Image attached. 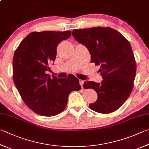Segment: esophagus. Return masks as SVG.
Returning a JSON list of instances; mask_svg holds the SVG:
<instances>
[{
  "mask_svg": "<svg viewBox=\"0 0 149 149\" xmlns=\"http://www.w3.org/2000/svg\"><path fill=\"white\" fill-rule=\"evenodd\" d=\"M79 84H80V85H81V87L82 88H83V83H84V81L83 80H81V79H79Z\"/></svg>",
  "mask_w": 149,
  "mask_h": 149,
  "instance_id": "obj_1",
  "label": "esophagus"
}]
</instances>
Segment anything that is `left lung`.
<instances>
[{
    "instance_id": "1",
    "label": "left lung",
    "mask_w": 149,
    "mask_h": 149,
    "mask_svg": "<svg viewBox=\"0 0 149 149\" xmlns=\"http://www.w3.org/2000/svg\"><path fill=\"white\" fill-rule=\"evenodd\" d=\"M72 35L88 49L91 63L100 65L98 71L102 82L92 81L83 85L85 88H93L98 94L97 100L89 107L102 114L115 111L126 101L134 87L136 62L130 43L110 27L75 29Z\"/></svg>"
}]
</instances>
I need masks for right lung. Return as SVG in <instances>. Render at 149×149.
<instances>
[{
    "instance_id": "add662e5",
    "label": "right lung",
    "mask_w": 149,
    "mask_h": 149,
    "mask_svg": "<svg viewBox=\"0 0 149 149\" xmlns=\"http://www.w3.org/2000/svg\"><path fill=\"white\" fill-rule=\"evenodd\" d=\"M71 31L33 32L24 38L13 58V79L21 98L34 113L53 117L65 109L70 93L79 91L74 75L58 79L45 72L55 60L60 42L71 36Z\"/></svg>"
}]
</instances>
